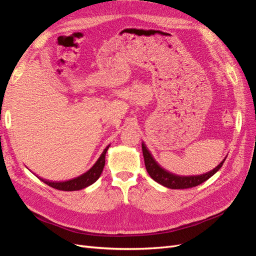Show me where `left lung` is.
I'll list each match as a JSON object with an SVG mask.
<instances>
[{
	"instance_id": "1",
	"label": "left lung",
	"mask_w": 256,
	"mask_h": 256,
	"mask_svg": "<svg viewBox=\"0 0 256 256\" xmlns=\"http://www.w3.org/2000/svg\"><path fill=\"white\" fill-rule=\"evenodd\" d=\"M142 150H143V156L145 161V166L150 176L154 182H157L158 184L164 186V187L170 189H188V188L196 187V186H198L202 182H206L208 178H210L214 174L218 172L221 168L223 162L226 161V158H224L220 162V164H218L214 168H212L210 172H207L205 174L193 175V176H180V175H176L168 172L162 166H160L158 162L152 156L150 150H147V147L144 143H142Z\"/></svg>"
}]
</instances>
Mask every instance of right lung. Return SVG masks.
Instances as JSON below:
<instances>
[{"instance_id":"obj_1","label":"right lung","mask_w":256,"mask_h":256,"mask_svg":"<svg viewBox=\"0 0 256 256\" xmlns=\"http://www.w3.org/2000/svg\"><path fill=\"white\" fill-rule=\"evenodd\" d=\"M109 147H110V145H108L104 148V150L102 152V154H100V157L96 161V164L92 166L88 172H85L84 174L80 175L79 177H76V178H74V180L60 182H49V180H42V178H40V180L44 184L50 186V187H52L54 189H58V190H62V191H76V190H81V189L86 188V187H88V186L94 184L100 177V175H102L104 164H106V154Z\"/></svg>"}]
</instances>
